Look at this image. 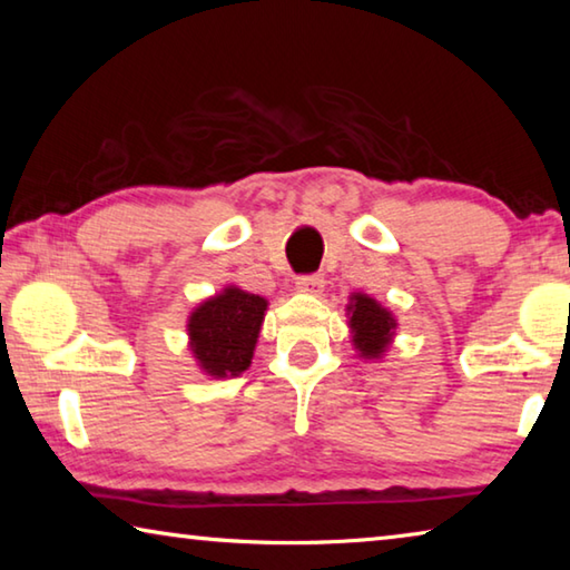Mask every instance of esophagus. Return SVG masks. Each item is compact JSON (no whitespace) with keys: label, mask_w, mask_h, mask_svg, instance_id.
I'll use <instances>...</instances> for the list:
<instances>
[{"label":"esophagus","mask_w":570,"mask_h":570,"mask_svg":"<svg viewBox=\"0 0 570 570\" xmlns=\"http://www.w3.org/2000/svg\"><path fill=\"white\" fill-rule=\"evenodd\" d=\"M324 286V276L322 274H304L296 278V288L298 292H308V294H320Z\"/></svg>","instance_id":"esophagus-1"}]
</instances>
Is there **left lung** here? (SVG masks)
<instances>
[{"label":"left lung","instance_id":"8db88e82","mask_svg":"<svg viewBox=\"0 0 570 570\" xmlns=\"http://www.w3.org/2000/svg\"><path fill=\"white\" fill-rule=\"evenodd\" d=\"M350 312H352L350 326L354 330L356 350L362 352V356H380L394 330L392 314L374 302V298L364 294L352 296Z\"/></svg>","mask_w":570,"mask_h":570}]
</instances>
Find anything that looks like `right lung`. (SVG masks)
Here are the masks:
<instances>
[{
	"instance_id": "right-lung-1",
	"label": "right lung",
	"mask_w": 570,
	"mask_h": 570,
	"mask_svg": "<svg viewBox=\"0 0 570 570\" xmlns=\"http://www.w3.org/2000/svg\"><path fill=\"white\" fill-rule=\"evenodd\" d=\"M264 312L266 298L228 286L190 314V350L210 377H236L246 370Z\"/></svg>"
}]
</instances>
